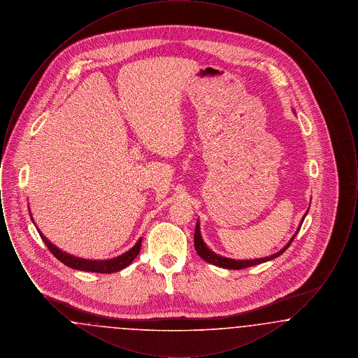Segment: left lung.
Returning <instances> with one entry per match:
<instances>
[{
	"mask_svg": "<svg viewBox=\"0 0 358 358\" xmlns=\"http://www.w3.org/2000/svg\"><path fill=\"white\" fill-rule=\"evenodd\" d=\"M307 212L302 219V222L298 227V231L301 229V225L306 217ZM298 231L295 232V235L291 238L289 243L276 254H273L271 256H267V257H260V259H254V260H235V259H228V257H224V256L216 255L213 251H210L206 244L204 243V240L201 238V234H200V224L197 222L196 225V231H194V248H196V252L200 255L201 259H204L205 262L210 263V264H215L217 267H222V268H229V270H243V268H247V267H251V266H256V264H260V263H264V262H268V260H273L275 257L282 255L287 248L289 247V244L292 243V240L296 236Z\"/></svg>",
	"mask_w": 358,
	"mask_h": 358,
	"instance_id": "1",
	"label": "left lung"
}]
</instances>
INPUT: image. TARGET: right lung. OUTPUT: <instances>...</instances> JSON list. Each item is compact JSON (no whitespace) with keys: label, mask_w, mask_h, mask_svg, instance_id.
<instances>
[{"label":"right lung","mask_w":358,"mask_h":358,"mask_svg":"<svg viewBox=\"0 0 358 358\" xmlns=\"http://www.w3.org/2000/svg\"><path fill=\"white\" fill-rule=\"evenodd\" d=\"M29 213H31V210H29ZM32 222H34V219H32ZM38 234H40V238H43V241L45 243V245L48 247V250L51 251L52 255L55 256L56 259H59L62 263H64L66 266H69L73 270L90 271V273H113L126 268L129 264H131V262L139 254L141 243H142V238H139L136 241V245L130 251L124 252L123 255L118 256V257H114V259L88 260V259H82V257H76V256L69 255L67 252H63L60 248L53 245L51 241L45 238L40 231H38Z\"/></svg>","instance_id":"1"}]
</instances>
